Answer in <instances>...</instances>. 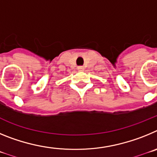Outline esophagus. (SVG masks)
<instances>
[{
	"instance_id": "obj_1",
	"label": "esophagus",
	"mask_w": 157,
	"mask_h": 157,
	"mask_svg": "<svg viewBox=\"0 0 157 157\" xmlns=\"http://www.w3.org/2000/svg\"><path fill=\"white\" fill-rule=\"evenodd\" d=\"M77 69L78 71H83V70H84V67H83L82 66H79V67H78Z\"/></svg>"
}]
</instances>
